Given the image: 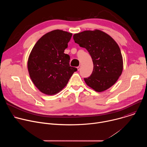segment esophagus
<instances>
[{"mask_svg": "<svg viewBox=\"0 0 147 147\" xmlns=\"http://www.w3.org/2000/svg\"><path fill=\"white\" fill-rule=\"evenodd\" d=\"M77 68V70H78V71L80 70V69H81V66H78Z\"/></svg>", "mask_w": 147, "mask_h": 147, "instance_id": "34e87169", "label": "esophagus"}]
</instances>
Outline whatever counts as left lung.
Returning <instances> with one entry per match:
<instances>
[{
    "label": "left lung",
    "mask_w": 147,
    "mask_h": 147,
    "mask_svg": "<svg viewBox=\"0 0 147 147\" xmlns=\"http://www.w3.org/2000/svg\"><path fill=\"white\" fill-rule=\"evenodd\" d=\"M73 39L80 47L88 51L92 59V73L84 78L87 85L99 92L113 86L123 69V57L116 41L99 30L75 34Z\"/></svg>",
    "instance_id": "8db88e82"
}]
</instances>
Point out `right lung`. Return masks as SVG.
<instances>
[{"label":"right lung","mask_w":147,"mask_h":147,"mask_svg":"<svg viewBox=\"0 0 147 147\" xmlns=\"http://www.w3.org/2000/svg\"><path fill=\"white\" fill-rule=\"evenodd\" d=\"M71 36L67 31L53 30L44 35L33 47L28 59V70L41 92L49 95L58 93L77 70L70 66V56L64 53Z\"/></svg>","instance_id":"1"}]
</instances>
